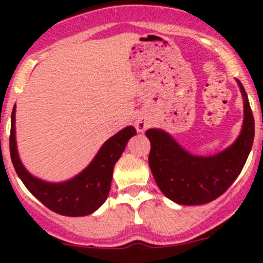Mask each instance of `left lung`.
I'll use <instances>...</instances> for the list:
<instances>
[{
  "label": "left lung",
  "instance_id": "left-lung-1",
  "mask_svg": "<svg viewBox=\"0 0 263 263\" xmlns=\"http://www.w3.org/2000/svg\"><path fill=\"white\" fill-rule=\"evenodd\" d=\"M136 133L133 126L120 130L117 134L105 141L95 158L83 171L64 182H47L32 175L23 166L15 139V105L11 111L10 157L18 178L34 196L45 204L48 210L69 217L88 216L97 211L108 199L110 185L106 184V171L113 160L124 152L122 139L127 134Z\"/></svg>",
  "mask_w": 263,
  "mask_h": 263
}]
</instances>
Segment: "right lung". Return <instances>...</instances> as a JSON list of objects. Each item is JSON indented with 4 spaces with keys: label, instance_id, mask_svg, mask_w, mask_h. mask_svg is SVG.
I'll list each match as a JSON object with an SVG mask.
<instances>
[{
    "label": "right lung",
    "instance_id": "right-lung-1",
    "mask_svg": "<svg viewBox=\"0 0 263 263\" xmlns=\"http://www.w3.org/2000/svg\"><path fill=\"white\" fill-rule=\"evenodd\" d=\"M243 122L233 145L211 157L190 154L162 129H150V154L162 160L160 175L155 179L162 194L180 205H200L224 194L240 175L254 139V118L243 87Z\"/></svg>",
    "mask_w": 263,
    "mask_h": 263
}]
</instances>
